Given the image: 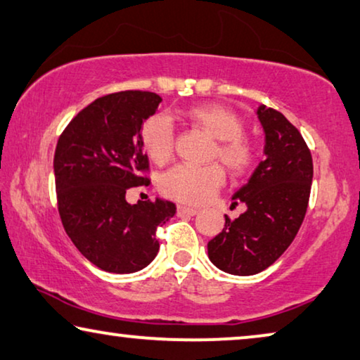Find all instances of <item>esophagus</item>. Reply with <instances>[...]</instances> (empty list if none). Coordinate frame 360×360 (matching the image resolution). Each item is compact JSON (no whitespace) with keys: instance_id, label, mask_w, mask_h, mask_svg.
<instances>
[{"instance_id":"34e87169","label":"esophagus","mask_w":360,"mask_h":360,"mask_svg":"<svg viewBox=\"0 0 360 360\" xmlns=\"http://www.w3.org/2000/svg\"><path fill=\"white\" fill-rule=\"evenodd\" d=\"M197 213H198L197 208H191V207H186V205H178V214H179V217H184V214L194 217V214H197Z\"/></svg>"}]
</instances>
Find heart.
<instances>
[{
	"label": "heart",
	"mask_w": 360,
	"mask_h": 360,
	"mask_svg": "<svg viewBox=\"0 0 360 360\" xmlns=\"http://www.w3.org/2000/svg\"><path fill=\"white\" fill-rule=\"evenodd\" d=\"M182 117L217 139L212 158L219 160L233 176H245L259 162V147L244 134V120L221 103L194 105L182 111ZM141 143L147 157L157 165L168 163L174 153V127L168 116L155 115L143 122ZM224 184L221 165H178L162 176L163 195L187 205H202Z\"/></svg>",
	"instance_id": "heart-1"
}]
</instances>
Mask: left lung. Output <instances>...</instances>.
<instances>
[{
    "mask_svg": "<svg viewBox=\"0 0 360 360\" xmlns=\"http://www.w3.org/2000/svg\"><path fill=\"white\" fill-rule=\"evenodd\" d=\"M257 115L266 157L233 197V205L244 202L248 210L236 219L224 214L221 233L208 243L212 264L239 276L264 271L291 245L307 212L314 176L312 155L297 127L265 105Z\"/></svg>",
    "mask_w": 360,
    "mask_h": 360,
    "instance_id": "left-lung-1",
    "label": "left lung"
}]
</instances>
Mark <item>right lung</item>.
<instances>
[{"mask_svg":"<svg viewBox=\"0 0 360 360\" xmlns=\"http://www.w3.org/2000/svg\"><path fill=\"white\" fill-rule=\"evenodd\" d=\"M160 101L143 90L100 96L58 139L53 168L64 231L105 271L146 268L160 249L157 228L176 213L168 200H126V192L150 184L141 129Z\"/></svg>","mask_w":360,"mask_h":360,"instance_id":"1","label":"right lung"}]
</instances>
